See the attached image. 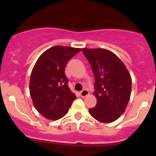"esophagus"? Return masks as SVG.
Returning a JSON list of instances; mask_svg holds the SVG:
<instances>
[{
	"instance_id": "esophagus-1",
	"label": "esophagus",
	"mask_w": 156,
	"mask_h": 156,
	"mask_svg": "<svg viewBox=\"0 0 156 156\" xmlns=\"http://www.w3.org/2000/svg\"><path fill=\"white\" fill-rule=\"evenodd\" d=\"M88 94H89V92H88L87 89H84L83 90H81V92H80V95H81V97H85L86 96L88 95Z\"/></svg>"
}]
</instances>
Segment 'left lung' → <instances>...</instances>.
<instances>
[{
	"mask_svg": "<svg viewBox=\"0 0 156 156\" xmlns=\"http://www.w3.org/2000/svg\"><path fill=\"white\" fill-rule=\"evenodd\" d=\"M95 77L94 95L97 103L89 109L91 116L103 123L117 120L125 112L131 93V77L115 54L102 48H83Z\"/></svg>",
	"mask_w": 156,
	"mask_h": 156,
	"instance_id": "left-lung-1",
	"label": "left lung"
}]
</instances>
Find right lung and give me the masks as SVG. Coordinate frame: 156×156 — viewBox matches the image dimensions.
<instances>
[{
	"mask_svg": "<svg viewBox=\"0 0 156 156\" xmlns=\"http://www.w3.org/2000/svg\"><path fill=\"white\" fill-rule=\"evenodd\" d=\"M80 48L55 46L42 53L30 78L29 90L33 104L43 116L58 120L68 112L76 96L70 90L65 68Z\"/></svg>",
	"mask_w": 156,
	"mask_h": 156,
	"instance_id": "right-lung-1",
	"label": "right lung"
}]
</instances>
